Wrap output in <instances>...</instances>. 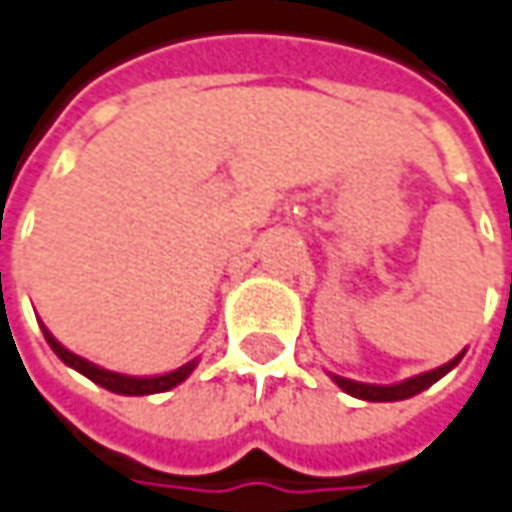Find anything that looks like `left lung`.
Wrapping results in <instances>:
<instances>
[{
	"mask_svg": "<svg viewBox=\"0 0 512 512\" xmlns=\"http://www.w3.org/2000/svg\"><path fill=\"white\" fill-rule=\"evenodd\" d=\"M459 359H462V356H456L453 362L442 364V367H436V370H430V373L413 376V379H407V382L390 384V387L350 382V379H342V376H333V379H336V384L342 387L344 393H350V396H356V399H364V402H399V399H410V396H416V393L427 390L433 382H439L447 370H453V367L459 364Z\"/></svg>",
	"mask_w": 512,
	"mask_h": 512,
	"instance_id": "8db88e82",
	"label": "left lung"
}]
</instances>
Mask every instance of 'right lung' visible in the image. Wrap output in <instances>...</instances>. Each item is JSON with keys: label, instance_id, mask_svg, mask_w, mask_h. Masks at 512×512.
Wrapping results in <instances>:
<instances>
[{"label": "right lung", "instance_id": "1", "mask_svg": "<svg viewBox=\"0 0 512 512\" xmlns=\"http://www.w3.org/2000/svg\"><path fill=\"white\" fill-rule=\"evenodd\" d=\"M45 330V339L53 347V353L62 359L65 364H70L73 370H79L82 376H88L90 382L102 384L105 390L110 393H122V396H150V393H165L170 387H176V384H182L190 376V370L196 367V362L182 364L179 370H173V373H165V376H153V379H130V376H122V373H110V370H102V367H96V364L85 362L82 356H76V353H70L65 350L62 344L56 342L53 336L48 333V327H42Z\"/></svg>", "mask_w": 512, "mask_h": 512}]
</instances>
